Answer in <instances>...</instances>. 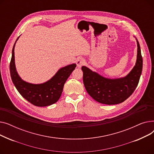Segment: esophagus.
<instances>
[{
    "label": "esophagus",
    "instance_id": "obj_1",
    "mask_svg": "<svg viewBox=\"0 0 154 154\" xmlns=\"http://www.w3.org/2000/svg\"><path fill=\"white\" fill-rule=\"evenodd\" d=\"M76 63L78 67H81L85 63V60L82 58H79L76 60Z\"/></svg>",
    "mask_w": 154,
    "mask_h": 154
}]
</instances>
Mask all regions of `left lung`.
I'll list each match as a JSON object with an SVG mask.
<instances>
[{
  "mask_svg": "<svg viewBox=\"0 0 154 154\" xmlns=\"http://www.w3.org/2000/svg\"><path fill=\"white\" fill-rule=\"evenodd\" d=\"M134 37L137 44V60L134 67L126 76L106 78L85 66L82 67L85 89L97 102L107 105L118 104L128 99L135 90L142 74L143 60L140 44Z\"/></svg>",
  "mask_w": 154,
  "mask_h": 154,
  "instance_id": "1",
  "label": "left lung"
}]
</instances>
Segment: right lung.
<instances>
[{"mask_svg": "<svg viewBox=\"0 0 154 154\" xmlns=\"http://www.w3.org/2000/svg\"><path fill=\"white\" fill-rule=\"evenodd\" d=\"M17 38L12 51L10 63V73L15 88L23 97L37 107H45L59 100L62 95L64 84L76 67L72 63L59 69L55 74L47 81L42 84H32L22 79L17 73L15 64L14 48Z\"/></svg>", "mask_w": 154, "mask_h": 154, "instance_id": "right-lung-1", "label": "right lung"}]
</instances>
